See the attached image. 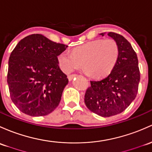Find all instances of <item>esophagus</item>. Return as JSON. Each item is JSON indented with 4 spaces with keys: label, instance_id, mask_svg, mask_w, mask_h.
<instances>
[{
    "label": "esophagus",
    "instance_id": "1",
    "mask_svg": "<svg viewBox=\"0 0 152 152\" xmlns=\"http://www.w3.org/2000/svg\"><path fill=\"white\" fill-rule=\"evenodd\" d=\"M77 75L76 74H72V75H68V79H69V80H72L73 79V78L75 77H76Z\"/></svg>",
    "mask_w": 152,
    "mask_h": 152
}]
</instances>
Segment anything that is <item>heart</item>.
Instances as JSON below:
<instances>
[{
  "mask_svg": "<svg viewBox=\"0 0 152 152\" xmlns=\"http://www.w3.org/2000/svg\"><path fill=\"white\" fill-rule=\"evenodd\" d=\"M120 55V48L112 38L97 39L77 46L72 53L63 51L58 56V62L65 73L84 66V72L93 78L108 75L115 67Z\"/></svg>",
  "mask_w": 152,
  "mask_h": 152,
  "instance_id": "obj_1",
  "label": "heart"
}]
</instances>
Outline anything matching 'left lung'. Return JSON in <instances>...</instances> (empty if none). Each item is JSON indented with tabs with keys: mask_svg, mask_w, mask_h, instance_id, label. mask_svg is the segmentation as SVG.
Here are the masks:
<instances>
[{
	"mask_svg": "<svg viewBox=\"0 0 152 152\" xmlns=\"http://www.w3.org/2000/svg\"><path fill=\"white\" fill-rule=\"evenodd\" d=\"M107 35L119 45L117 62L104 79L91 81L85 94L88 109L104 117L118 115L128 108L136 97L140 82L138 57L130 43L120 34L109 32Z\"/></svg>",
	"mask_w": 152,
	"mask_h": 152,
	"instance_id": "left-lung-1",
	"label": "left lung"
}]
</instances>
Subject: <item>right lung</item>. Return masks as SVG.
Returning <instances> with one entry per match:
<instances>
[{
  "mask_svg": "<svg viewBox=\"0 0 152 152\" xmlns=\"http://www.w3.org/2000/svg\"><path fill=\"white\" fill-rule=\"evenodd\" d=\"M67 47L40 34H32L21 40L12 50L7 83L11 101L21 112L40 117L58 107L69 80L60 69L57 58Z\"/></svg>",
  "mask_w": 152,
  "mask_h": 152,
  "instance_id": "right-lung-1",
  "label": "right lung"
}]
</instances>
